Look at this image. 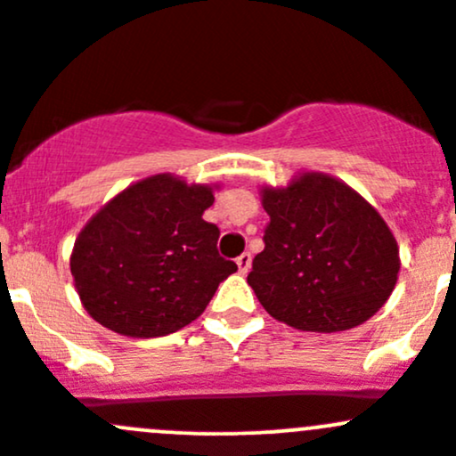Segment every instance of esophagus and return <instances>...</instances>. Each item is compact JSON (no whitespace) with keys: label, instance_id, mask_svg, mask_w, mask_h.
Here are the masks:
<instances>
[{"label":"esophagus","instance_id":"1","mask_svg":"<svg viewBox=\"0 0 456 456\" xmlns=\"http://www.w3.org/2000/svg\"><path fill=\"white\" fill-rule=\"evenodd\" d=\"M236 265H238V271H240V273L245 275L247 271L251 269V254H247V251H245V254H242V256H238L236 257Z\"/></svg>","mask_w":456,"mask_h":456}]
</instances>
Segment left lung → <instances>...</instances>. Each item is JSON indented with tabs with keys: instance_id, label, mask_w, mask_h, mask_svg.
Segmentation results:
<instances>
[{
	"instance_id": "1",
	"label": "left lung",
	"mask_w": 456,
	"mask_h": 456,
	"mask_svg": "<svg viewBox=\"0 0 456 456\" xmlns=\"http://www.w3.org/2000/svg\"><path fill=\"white\" fill-rule=\"evenodd\" d=\"M265 251L247 282L278 322L335 333L372 317L393 293L399 247L375 207L329 174L265 187Z\"/></svg>"
}]
</instances>
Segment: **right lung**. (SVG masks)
Segmentation results:
<instances>
[{"label": "right lung", "mask_w": 456, "mask_h": 456, "mask_svg": "<svg viewBox=\"0 0 456 456\" xmlns=\"http://www.w3.org/2000/svg\"><path fill=\"white\" fill-rule=\"evenodd\" d=\"M209 185L172 174L142 178L101 207L75 242L70 271L86 311L127 338H160L194 322L238 269L202 220Z\"/></svg>", "instance_id": "add662e5"}]
</instances>
